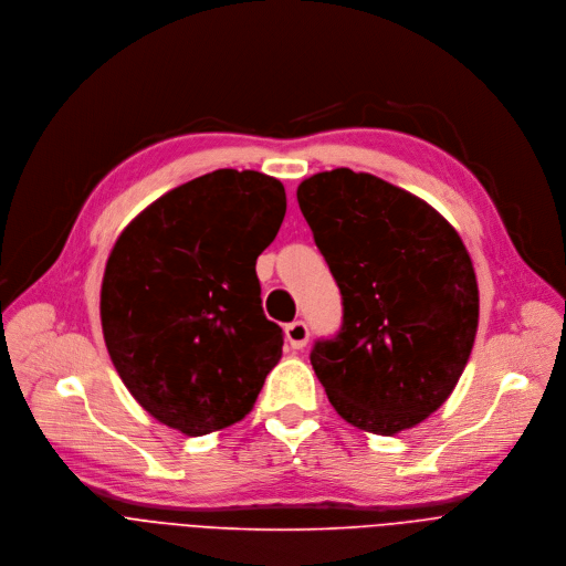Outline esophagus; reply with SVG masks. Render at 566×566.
<instances>
[{
    "instance_id": "1",
    "label": "esophagus",
    "mask_w": 566,
    "mask_h": 566,
    "mask_svg": "<svg viewBox=\"0 0 566 566\" xmlns=\"http://www.w3.org/2000/svg\"><path fill=\"white\" fill-rule=\"evenodd\" d=\"M285 336H287V344L294 348V350H301L307 338H310V327L305 321H294L285 327Z\"/></svg>"
}]
</instances>
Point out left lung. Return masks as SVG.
<instances>
[{
	"instance_id": "left-lung-1",
	"label": "left lung",
	"mask_w": 566,
	"mask_h": 566,
	"mask_svg": "<svg viewBox=\"0 0 566 566\" xmlns=\"http://www.w3.org/2000/svg\"><path fill=\"white\" fill-rule=\"evenodd\" d=\"M296 198L344 305L310 353L329 403L375 434L417 426L475 344L480 292L460 234L417 196L346 167L303 180Z\"/></svg>"
}]
</instances>
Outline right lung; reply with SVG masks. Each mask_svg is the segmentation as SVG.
Returning a JSON list of instances; mask_svg holds the SVG:
<instances>
[{
  "label": "right lung",
  "instance_id": "right-lung-1",
  "mask_svg": "<svg viewBox=\"0 0 566 566\" xmlns=\"http://www.w3.org/2000/svg\"><path fill=\"white\" fill-rule=\"evenodd\" d=\"M285 207L276 178L218 169L158 198L113 245L106 350L165 426L200 437L241 421L279 364L283 329L263 312L256 259Z\"/></svg>",
  "mask_w": 566,
  "mask_h": 566
}]
</instances>
